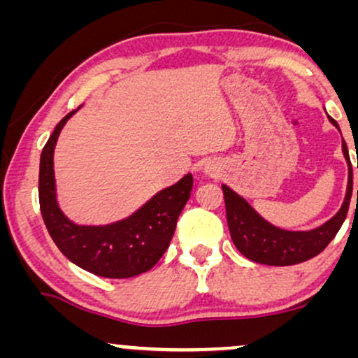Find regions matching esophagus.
<instances>
[{"mask_svg": "<svg viewBox=\"0 0 358 358\" xmlns=\"http://www.w3.org/2000/svg\"><path fill=\"white\" fill-rule=\"evenodd\" d=\"M205 171H207V173H213V171H215V166H213V165H207V166H205Z\"/></svg>", "mask_w": 358, "mask_h": 358, "instance_id": "esophagus-1", "label": "esophagus"}]
</instances>
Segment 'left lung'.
Listing matches in <instances>:
<instances>
[{
	"label": "left lung",
	"instance_id": "8db88e82",
	"mask_svg": "<svg viewBox=\"0 0 358 358\" xmlns=\"http://www.w3.org/2000/svg\"><path fill=\"white\" fill-rule=\"evenodd\" d=\"M328 121L340 131L338 122L334 117L328 116ZM342 151L348 166V183L342 207L330 220H327L320 227L310 229V231H286V229L276 227V225L266 220L261 213L256 212V208L244 196L234 192L227 185H222L229 231H231L234 245L239 249L242 256L254 262H259V264L291 266L318 256L330 244L336 232L342 227L345 217H347L353 188L350 156H348L347 143L343 139Z\"/></svg>",
	"mask_w": 358,
	"mask_h": 358
}]
</instances>
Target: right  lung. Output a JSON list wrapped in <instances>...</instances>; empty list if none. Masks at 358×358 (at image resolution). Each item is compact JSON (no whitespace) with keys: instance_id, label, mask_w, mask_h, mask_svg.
I'll return each mask as SVG.
<instances>
[{"instance_id":"1","label":"right lung","mask_w":358,"mask_h":358,"mask_svg":"<svg viewBox=\"0 0 358 358\" xmlns=\"http://www.w3.org/2000/svg\"><path fill=\"white\" fill-rule=\"evenodd\" d=\"M72 110L53 129L40 156L38 199L47 231L69 261L96 276L124 279L150 271L165 254L176 220L190 199L193 176L163 188L126 219L106 225L76 224L57 202L53 151Z\"/></svg>"}]
</instances>
